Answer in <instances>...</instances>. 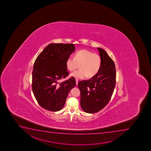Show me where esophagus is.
<instances>
[{
  "instance_id": "esophagus-1",
  "label": "esophagus",
  "mask_w": 151,
  "mask_h": 151,
  "mask_svg": "<svg viewBox=\"0 0 151 151\" xmlns=\"http://www.w3.org/2000/svg\"><path fill=\"white\" fill-rule=\"evenodd\" d=\"M76 84L77 85L78 83V79H76Z\"/></svg>"
}]
</instances>
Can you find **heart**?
Listing matches in <instances>:
<instances>
[{
    "label": "heart",
    "mask_w": 151,
    "mask_h": 151,
    "mask_svg": "<svg viewBox=\"0 0 151 151\" xmlns=\"http://www.w3.org/2000/svg\"><path fill=\"white\" fill-rule=\"evenodd\" d=\"M100 55L86 49L78 50L74 58L70 55L66 60V67L69 71H74L80 65V69L71 74V76L78 79L92 77L98 73L101 66Z\"/></svg>",
    "instance_id": "b5f03b06"
}]
</instances>
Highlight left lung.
Listing matches in <instances>:
<instances>
[{"instance_id":"1","label":"left lung","mask_w":151,"mask_h":151,"mask_svg":"<svg viewBox=\"0 0 151 151\" xmlns=\"http://www.w3.org/2000/svg\"><path fill=\"white\" fill-rule=\"evenodd\" d=\"M101 58V66L94 76L80 81V106L87 113H95L103 109L110 101L115 87V65L105 50L98 47Z\"/></svg>"}]
</instances>
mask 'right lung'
<instances>
[{
	"label": "right lung",
	"instance_id": "add662e5",
	"mask_svg": "<svg viewBox=\"0 0 151 151\" xmlns=\"http://www.w3.org/2000/svg\"><path fill=\"white\" fill-rule=\"evenodd\" d=\"M75 50L70 43H51L39 54L32 72V91L39 105L57 112L65 104L68 94L76 85L74 77L59 83L69 75L66 60Z\"/></svg>",
	"mask_w": 151,
	"mask_h": 151
}]
</instances>
